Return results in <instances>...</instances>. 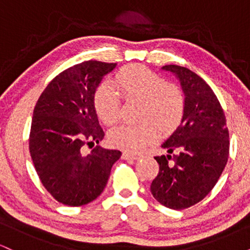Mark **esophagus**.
I'll use <instances>...</instances> for the list:
<instances>
[{"label": "esophagus", "mask_w": 250, "mask_h": 250, "mask_svg": "<svg viewBox=\"0 0 250 250\" xmlns=\"http://www.w3.org/2000/svg\"><path fill=\"white\" fill-rule=\"evenodd\" d=\"M123 157L125 160H139L141 157V155L137 153H130V151H125L123 153Z\"/></svg>", "instance_id": "34e87169"}]
</instances>
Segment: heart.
<instances>
[{
  "label": "heart",
  "mask_w": 250,
  "mask_h": 250,
  "mask_svg": "<svg viewBox=\"0 0 250 250\" xmlns=\"http://www.w3.org/2000/svg\"><path fill=\"white\" fill-rule=\"evenodd\" d=\"M114 85L128 101L141 102L140 125H121L108 134L114 147L139 151L155 142L159 130L168 135L180 125L185 115V96L176 85L166 83L159 74L133 64L116 74ZM110 83H102L94 93V109L105 125H114L120 116V100Z\"/></svg>",
  "instance_id": "heart-1"
}]
</instances>
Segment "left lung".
Wrapping results in <instances>:
<instances>
[{"label":"left lung","instance_id":"8db88e82","mask_svg":"<svg viewBox=\"0 0 250 250\" xmlns=\"http://www.w3.org/2000/svg\"><path fill=\"white\" fill-rule=\"evenodd\" d=\"M179 80L185 94V115L162 143L168 155L156 156L160 170L151 182L155 200L170 209L200 202L216 185L229 154L226 116L211 88L188 68H161Z\"/></svg>","mask_w":250,"mask_h":250}]
</instances>
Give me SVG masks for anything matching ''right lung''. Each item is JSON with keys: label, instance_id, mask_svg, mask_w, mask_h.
<instances>
[{"label": "right lung", "instance_id": "right-lung-1", "mask_svg": "<svg viewBox=\"0 0 250 250\" xmlns=\"http://www.w3.org/2000/svg\"><path fill=\"white\" fill-rule=\"evenodd\" d=\"M116 63L85 61L51 81L34 108L29 150L42 185L55 200L77 207L100 196L122 153L100 147L104 133L94 93ZM98 146L89 154L85 144Z\"/></svg>", "mask_w": 250, "mask_h": 250}]
</instances>
